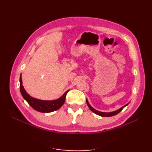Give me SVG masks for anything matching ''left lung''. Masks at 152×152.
Returning <instances> with one entry per match:
<instances>
[{"mask_svg": "<svg viewBox=\"0 0 152 152\" xmlns=\"http://www.w3.org/2000/svg\"><path fill=\"white\" fill-rule=\"evenodd\" d=\"M86 103H87V106H88V107L89 108V109L91 110V111L93 112H94V113H96V115H99L101 117H112V116H113V115H117L119 112H121L122 110V109L124 107H126V106H127L129 104V103L130 102H129L123 106L122 107H121V108H120L119 109L115 110V111L111 112H99V111H98V110H96L93 107H91V105L89 103L88 100H87V98H86Z\"/></svg>", "mask_w": 152, "mask_h": 152, "instance_id": "1", "label": "left lung"}]
</instances>
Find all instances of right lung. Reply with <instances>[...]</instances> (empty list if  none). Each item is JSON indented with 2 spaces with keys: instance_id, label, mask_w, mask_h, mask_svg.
<instances>
[{
  "instance_id": "1",
  "label": "right lung",
  "mask_w": 152,
  "mask_h": 152,
  "mask_svg": "<svg viewBox=\"0 0 152 152\" xmlns=\"http://www.w3.org/2000/svg\"><path fill=\"white\" fill-rule=\"evenodd\" d=\"M20 87L21 94L31 107L33 108L36 111L42 113H50L60 108L65 103L66 95L69 90L66 91L60 98L54 100H42L36 99L28 94L24 89L21 80V73L20 78Z\"/></svg>"
}]
</instances>
